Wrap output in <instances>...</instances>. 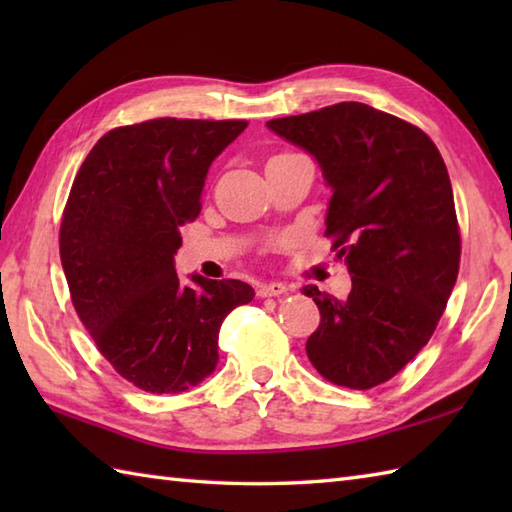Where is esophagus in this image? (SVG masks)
Instances as JSON below:
<instances>
[{
    "instance_id": "1",
    "label": "esophagus",
    "mask_w": 512,
    "mask_h": 512,
    "mask_svg": "<svg viewBox=\"0 0 512 512\" xmlns=\"http://www.w3.org/2000/svg\"><path fill=\"white\" fill-rule=\"evenodd\" d=\"M288 286L281 284V281H270V284H262L257 288V297H279V295H286Z\"/></svg>"
}]
</instances>
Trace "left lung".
<instances>
[{"instance_id": "8db88e82", "label": "left lung", "mask_w": 512, "mask_h": 512, "mask_svg": "<svg viewBox=\"0 0 512 512\" xmlns=\"http://www.w3.org/2000/svg\"><path fill=\"white\" fill-rule=\"evenodd\" d=\"M266 125L319 162L332 189L325 235L352 275L347 299L303 288L321 312L310 363L334 385L372 389L429 343L458 279L447 165L422 129L365 103Z\"/></svg>"}]
</instances>
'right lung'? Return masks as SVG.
Returning a JSON list of instances; mask_svg holds the SVG:
<instances>
[{
  "label": "right lung",
  "instance_id": "add662e5",
  "mask_svg": "<svg viewBox=\"0 0 512 512\" xmlns=\"http://www.w3.org/2000/svg\"><path fill=\"white\" fill-rule=\"evenodd\" d=\"M246 125L156 118L116 127L74 178L59 237L74 310L116 372L151 394L211 376L224 317L255 297L237 279L182 284L173 262L211 162Z\"/></svg>",
  "mask_w": 512,
  "mask_h": 512
}]
</instances>
